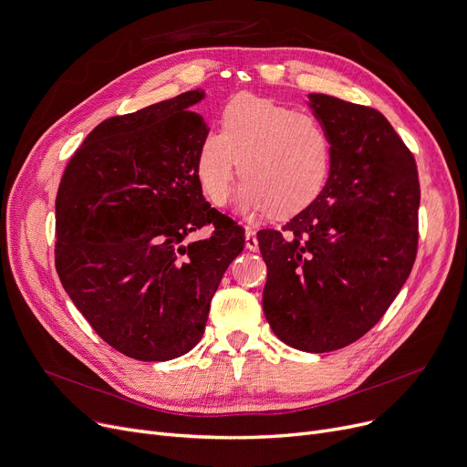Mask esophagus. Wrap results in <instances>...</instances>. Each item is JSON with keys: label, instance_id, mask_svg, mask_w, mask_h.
I'll use <instances>...</instances> for the list:
<instances>
[{"label": "esophagus", "instance_id": "1", "mask_svg": "<svg viewBox=\"0 0 467 467\" xmlns=\"http://www.w3.org/2000/svg\"><path fill=\"white\" fill-rule=\"evenodd\" d=\"M246 248L250 252H257L259 248V242H257V236H255V231L252 227H246Z\"/></svg>", "mask_w": 467, "mask_h": 467}]
</instances>
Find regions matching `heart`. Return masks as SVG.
Wrapping results in <instances>:
<instances>
[{"label": "heart", "instance_id": "obj_1", "mask_svg": "<svg viewBox=\"0 0 467 467\" xmlns=\"http://www.w3.org/2000/svg\"><path fill=\"white\" fill-rule=\"evenodd\" d=\"M333 140L322 119L265 98L240 94L221 109L194 171L206 199L225 206L238 164L240 206L282 217L312 202L327 182Z\"/></svg>", "mask_w": 467, "mask_h": 467}]
</instances>
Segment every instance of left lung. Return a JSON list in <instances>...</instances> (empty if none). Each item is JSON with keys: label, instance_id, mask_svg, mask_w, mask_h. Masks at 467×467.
<instances>
[{"label": "left lung", "instance_id": "left-lung-1", "mask_svg": "<svg viewBox=\"0 0 467 467\" xmlns=\"http://www.w3.org/2000/svg\"><path fill=\"white\" fill-rule=\"evenodd\" d=\"M333 155L316 201L257 233L266 263L263 310L285 345L333 352L379 324L419 252L414 155L375 108L310 94Z\"/></svg>", "mask_w": 467, "mask_h": 467}]
</instances>
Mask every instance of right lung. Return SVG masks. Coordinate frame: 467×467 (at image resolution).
<instances>
[{"mask_svg": "<svg viewBox=\"0 0 467 467\" xmlns=\"http://www.w3.org/2000/svg\"><path fill=\"white\" fill-rule=\"evenodd\" d=\"M189 90L100 122L57 192L55 265L92 329L140 361H168L202 338L210 303L244 250V229L210 208L194 171L208 134ZM202 226L206 241L184 244Z\"/></svg>", "mask_w": 467, "mask_h": 467, "instance_id": "1", "label": "right lung"}]
</instances>
